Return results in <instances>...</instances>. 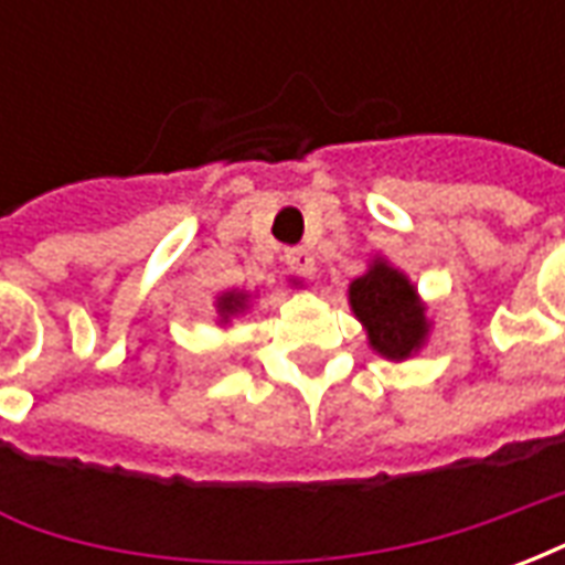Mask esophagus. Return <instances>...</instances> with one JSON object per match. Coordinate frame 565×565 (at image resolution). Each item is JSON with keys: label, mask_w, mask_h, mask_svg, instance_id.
I'll use <instances>...</instances> for the list:
<instances>
[{"label": "esophagus", "mask_w": 565, "mask_h": 565, "mask_svg": "<svg viewBox=\"0 0 565 565\" xmlns=\"http://www.w3.org/2000/svg\"><path fill=\"white\" fill-rule=\"evenodd\" d=\"M287 266L296 271V275H306V278H311L315 275V254L311 250H306V247H294V250H287Z\"/></svg>", "instance_id": "1"}]
</instances>
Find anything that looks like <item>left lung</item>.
Masks as SVG:
<instances>
[{
	"label": "left lung",
	"mask_w": 565,
	"mask_h": 565,
	"mask_svg": "<svg viewBox=\"0 0 565 565\" xmlns=\"http://www.w3.org/2000/svg\"><path fill=\"white\" fill-rule=\"evenodd\" d=\"M348 299L356 320L366 327L372 351L399 363L424 348L429 335L426 306L415 284L387 259H372L366 275L351 281Z\"/></svg>",
	"instance_id": "obj_1"
}]
</instances>
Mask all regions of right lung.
Instances as JSON below:
<instances>
[{
    "label": "right lung",
    "mask_w": 565,
    "mask_h": 565,
    "mask_svg": "<svg viewBox=\"0 0 565 565\" xmlns=\"http://www.w3.org/2000/svg\"><path fill=\"white\" fill-rule=\"evenodd\" d=\"M247 302H250V296L247 294H223L217 296V315H221V323H230V318H235V315H242L247 308Z\"/></svg>",
    "instance_id": "1"
}]
</instances>
